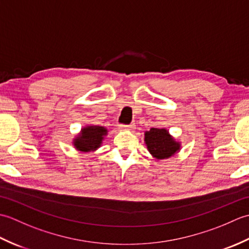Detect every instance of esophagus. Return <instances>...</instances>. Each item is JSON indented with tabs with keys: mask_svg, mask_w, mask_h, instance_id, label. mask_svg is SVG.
<instances>
[{
	"mask_svg": "<svg viewBox=\"0 0 249 249\" xmlns=\"http://www.w3.org/2000/svg\"><path fill=\"white\" fill-rule=\"evenodd\" d=\"M136 128V125L135 124H130L128 126H125V125H121L120 126V129L121 130H127V131H133Z\"/></svg>",
	"mask_w": 249,
	"mask_h": 249,
	"instance_id": "1",
	"label": "esophagus"
}]
</instances>
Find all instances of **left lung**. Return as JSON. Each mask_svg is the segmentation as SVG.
Returning <instances> with one entry per match:
<instances>
[{
    "mask_svg": "<svg viewBox=\"0 0 249 249\" xmlns=\"http://www.w3.org/2000/svg\"><path fill=\"white\" fill-rule=\"evenodd\" d=\"M144 143L150 154L158 160H167L181 151V142L166 128H151L144 133Z\"/></svg>",
    "mask_w": 249,
    "mask_h": 249,
    "instance_id": "left-lung-1",
    "label": "left lung"
}]
</instances>
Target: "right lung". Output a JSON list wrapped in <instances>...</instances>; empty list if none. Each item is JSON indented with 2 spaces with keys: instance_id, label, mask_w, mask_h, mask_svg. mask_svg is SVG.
I'll return each mask as SVG.
<instances>
[{
  "instance_id": "1",
  "label": "right lung",
  "mask_w": 249,
  "mask_h": 249,
  "mask_svg": "<svg viewBox=\"0 0 249 249\" xmlns=\"http://www.w3.org/2000/svg\"><path fill=\"white\" fill-rule=\"evenodd\" d=\"M107 135L108 129L104 126L87 125L72 139V145L80 152H95L102 146L105 137Z\"/></svg>"
}]
</instances>
